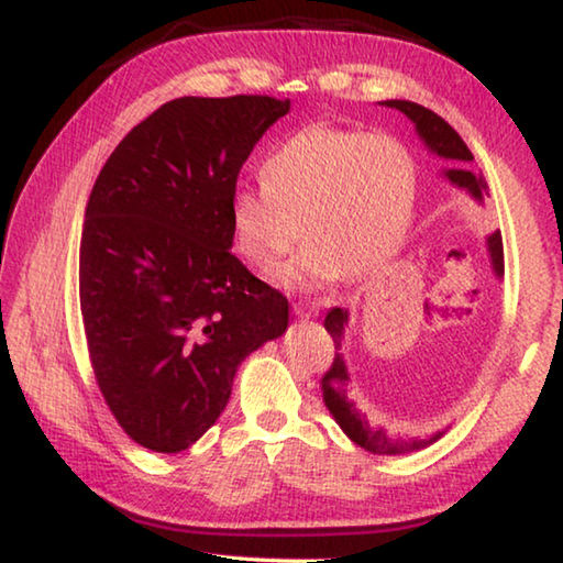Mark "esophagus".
<instances>
[{"label": "esophagus", "mask_w": 563, "mask_h": 563, "mask_svg": "<svg viewBox=\"0 0 563 563\" xmlns=\"http://www.w3.org/2000/svg\"><path fill=\"white\" fill-rule=\"evenodd\" d=\"M292 312L298 318H318L320 316V305L310 302V300H295L292 302Z\"/></svg>", "instance_id": "esophagus-1"}]
</instances>
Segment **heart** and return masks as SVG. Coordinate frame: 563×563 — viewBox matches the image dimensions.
Masks as SVG:
<instances>
[{
  "instance_id": "1",
  "label": "heart",
  "mask_w": 563,
  "mask_h": 563,
  "mask_svg": "<svg viewBox=\"0 0 563 563\" xmlns=\"http://www.w3.org/2000/svg\"><path fill=\"white\" fill-rule=\"evenodd\" d=\"M263 186H238L231 228L238 253L268 273L298 243L280 280L312 290L342 273L362 275L393 255L415 218L419 166L389 133L310 126L263 164Z\"/></svg>"
}]
</instances>
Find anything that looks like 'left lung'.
I'll return each mask as SVG.
<instances>
[{"label": "left lung", "instance_id": "obj_1", "mask_svg": "<svg viewBox=\"0 0 563 563\" xmlns=\"http://www.w3.org/2000/svg\"><path fill=\"white\" fill-rule=\"evenodd\" d=\"M385 107L402 111L405 117L415 123L419 139L430 146L432 154H437L440 158L452 161L454 168L444 170V176L452 180L454 186L466 188L470 194L482 201V196H487V180L484 176H474L472 170H466V166L472 164L474 156L472 151L466 148V144L462 141L460 133H456L450 123H446L442 117H437L434 111L419 107L415 101H383ZM487 247L492 255V268L494 273L504 275V245H501V233H492L487 238ZM345 325H347V310L342 308H332L325 316V330L330 332L332 342H335V350L342 347V338H345ZM347 385H350V375L345 367V360H342L340 352H335L332 357V365L325 375L320 379L322 387V397H325V405L335 417V422L342 427L352 442L360 444L362 450L373 452V454H407V452H417L422 446L432 444L434 440H440L442 432H437L432 437H393L383 427L369 424L367 415H362L360 409L355 407V402L347 397Z\"/></svg>", "mask_w": 563, "mask_h": 563}]
</instances>
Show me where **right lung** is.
<instances>
[{
    "label": "right lung",
    "instance_id": "obj_1",
    "mask_svg": "<svg viewBox=\"0 0 563 563\" xmlns=\"http://www.w3.org/2000/svg\"><path fill=\"white\" fill-rule=\"evenodd\" d=\"M290 99L184 97L133 126L91 188L79 300L93 377L121 430L188 450L241 362L288 328V298L231 253V196Z\"/></svg>",
    "mask_w": 563,
    "mask_h": 563
}]
</instances>
